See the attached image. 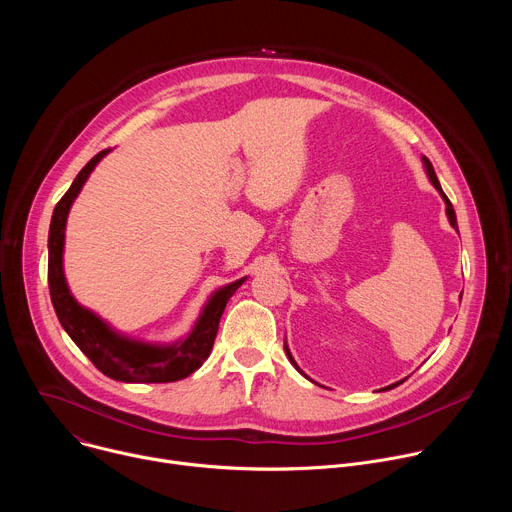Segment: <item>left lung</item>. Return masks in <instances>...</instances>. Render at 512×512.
Returning <instances> with one entry per match:
<instances>
[{
  "instance_id": "left-lung-1",
  "label": "left lung",
  "mask_w": 512,
  "mask_h": 512,
  "mask_svg": "<svg viewBox=\"0 0 512 512\" xmlns=\"http://www.w3.org/2000/svg\"><path fill=\"white\" fill-rule=\"evenodd\" d=\"M423 164H425V170H427V176H429V180H431V184L440 190V194H442V198H444V202H446V212H448V218H450V223H452V227L458 231V223H456V212H454V206H452V202H450V198L444 194V190H442V186H440V182H437V176H435V172H433V166H431V162L427 160V158H423ZM285 352H287V356H289V360L294 362V358H291V354H289V350H287V346H285ZM294 367H296V362H294ZM298 369V367H296ZM399 383H395V385H389V387H385V389H393V387H397Z\"/></svg>"
}]
</instances>
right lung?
Here are the masks:
<instances>
[{
	"label": "right lung",
	"instance_id": "add662e5",
	"mask_svg": "<svg viewBox=\"0 0 512 512\" xmlns=\"http://www.w3.org/2000/svg\"><path fill=\"white\" fill-rule=\"evenodd\" d=\"M105 154H109V150L99 152L79 172L75 182L70 184V188L58 200L52 212L48 233L50 300L66 334L75 340V344L89 356V360L103 375L125 383H174L192 375L208 358L218 332V322H221L227 302L245 279H239L223 289H218L206 304L190 336L174 346H150L123 338L115 334L111 328H107V324L99 320L93 312L81 308L75 302V298L70 296L62 273L64 225L72 200L77 198L89 174Z\"/></svg>",
	"mask_w": 512,
	"mask_h": 512
}]
</instances>
